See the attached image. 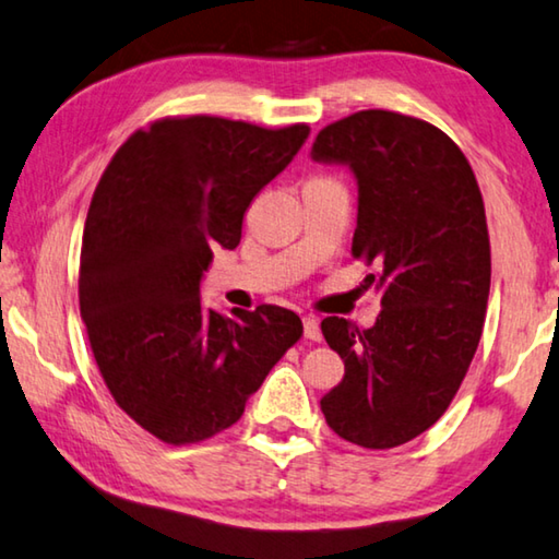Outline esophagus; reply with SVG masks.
<instances>
[{"label":"esophagus","mask_w":559,"mask_h":559,"mask_svg":"<svg viewBox=\"0 0 559 559\" xmlns=\"http://www.w3.org/2000/svg\"><path fill=\"white\" fill-rule=\"evenodd\" d=\"M304 335L308 341H321V328H318V321L313 316L304 318Z\"/></svg>","instance_id":"34e87169"}]
</instances>
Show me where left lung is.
I'll list each match as a JSON object with an SVG mask.
<instances>
[{"label": "left lung", "mask_w": 559, "mask_h": 559, "mask_svg": "<svg viewBox=\"0 0 559 559\" xmlns=\"http://www.w3.org/2000/svg\"><path fill=\"white\" fill-rule=\"evenodd\" d=\"M311 154L356 174L350 253L378 269L366 281L383 306L366 331L323 318L345 376L321 411L353 445L397 448L440 420L480 343L490 296L480 186L445 131L397 111L366 109L328 123Z\"/></svg>", "instance_id": "1"}]
</instances>
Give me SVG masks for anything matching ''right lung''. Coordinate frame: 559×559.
Wrapping results in <instances>:
<instances>
[{"mask_svg":"<svg viewBox=\"0 0 559 559\" xmlns=\"http://www.w3.org/2000/svg\"><path fill=\"white\" fill-rule=\"evenodd\" d=\"M308 123L263 129L224 117H166L131 134L88 206L79 311L106 388L168 445L214 438L304 335L281 306L206 308L211 248L241 241L255 193L290 164Z\"/></svg>","mask_w":559,"mask_h":559,"instance_id":"add662e5","label":"right lung"}]
</instances>
